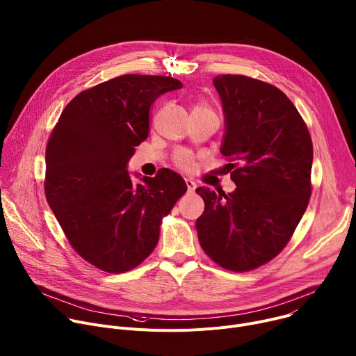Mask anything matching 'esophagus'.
<instances>
[{"instance_id":"obj_1","label":"esophagus","mask_w":356,"mask_h":356,"mask_svg":"<svg viewBox=\"0 0 356 356\" xmlns=\"http://www.w3.org/2000/svg\"><path fill=\"white\" fill-rule=\"evenodd\" d=\"M185 182H186V186H188V192L193 193V192H195V188H196V182H195L193 179H191V178H186Z\"/></svg>"}]
</instances>
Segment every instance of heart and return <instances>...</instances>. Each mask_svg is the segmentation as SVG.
I'll return each mask as SVG.
<instances>
[{"mask_svg": "<svg viewBox=\"0 0 356 356\" xmlns=\"http://www.w3.org/2000/svg\"><path fill=\"white\" fill-rule=\"evenodd\" d=\"M195 108H201V110H209L205 104H196V107ZM177 164L181 167V168H184V170H188V168H191V165H192V161H191V156L186 154V152H179L178 154V156H177Z\"/></svg>", "mask_w": 356, "mask_h": 356, "instance_id": "obj_1", "label": "heart"}]
</instances>
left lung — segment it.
<instances>
[{
	"label": "left lung",
	"instance_id": "obj_1",
	"mask_svg": "<svg viewBox=\"0 0 356 356\" xmlns=\"http://www.w3.org/2000/svg\"><path fill=\"white\" fill-rule=\"evenodd\" d=\"M225 136L220 152L236 189L200 186L205 202L196 219L204 252L233 271L253 270L291 239L311 196L312 143L291 100L277 88L242 74L213 79Z\"/></svg>",
	"mask_w": 356,
	"mask_h": 356
}]
</instances>
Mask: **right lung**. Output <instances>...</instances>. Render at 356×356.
Here are the masks:
<instances>
[{"instance_id": "add662e5", "label": "right lung", "mask_w": 356, "mask_h": 356, "mask_svg": "<svg viewBox=\"0 0 356 356\" xmlns=\"http://www.w3.org/2000/svg\"><path fill=\"white\" fill-rule=\"evenodd\" d=\"M181 88L168 76L110 79L70 100L49 137L47 201L72 248L103 271L124 273L147 259L163 216L186 192L168 168L137 185L127 171L148 137L151 104Z\"/></svg>"}]
</instances>
